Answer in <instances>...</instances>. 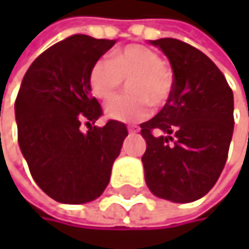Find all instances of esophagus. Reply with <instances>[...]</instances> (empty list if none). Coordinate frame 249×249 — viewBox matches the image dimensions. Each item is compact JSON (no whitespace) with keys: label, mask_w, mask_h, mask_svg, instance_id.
I'll return each mask as SVG.
<instances>
[{"label":"esophagus","mask_w":249,"mask_h":249,"mask_svg":"<svg viewBox=\"0 0 249 249\" xmlns=\"http://www.w3.org/2000/svg\"><path fill=\"white\" fill-rule=\"evenodd\" d=\"M128 132H129V134H135V132H138V128H135V126H129V128H128Z\"/></svg>","instance_id":"34e87169"}]
</instances>
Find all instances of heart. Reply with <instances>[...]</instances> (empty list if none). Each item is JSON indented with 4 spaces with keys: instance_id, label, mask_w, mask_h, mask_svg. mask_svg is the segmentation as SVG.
I'll return each instance as SVG.
<instances>
[{
    "instance_id": "heart-1",
    "label": "heart",
    "mask_w": 249,
    "mask_h": 249,
    "mask_svg": "<svg viewBox=\"0 0 249 249\" xmlns=\"http://www.w3.org/2000/svg\"><path fill=\"white\" fill-rule=\"evenodd\" d=\"M129 80V95L115 96L105 104V117L120 123H140L150 117L153 107H163L170 98L173 76L154 50L131 44L112 53L109 59H98L89 71V88L96 98H111Z\"/></svg>"
}]
</instances>
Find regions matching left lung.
Masks as SVG:
<instances>
[{
  "label": "left lung",
  "mask_w": 249,
  "mask_h": 249,
  "mask_svg": "<svg viewBox=\"0 0 249 249\" xmlns=\"http://www.w3.org/2000/svg\"><path fill=\"white\" fill-rule=\"evenodd\" d=\"M150 43L169 59L173 88L163 109L140 125L147 142L141 159L145 183L160 199L195 202L224 170L233 132V93L200 50L176 38Z\"/></svg>",
  "instance_id": "8db88e82"
}]
</instances>
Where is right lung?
<instances>
[{
  "mask_svg": "<svg viewBox=\"0 0 249 249\" xmlns=\"http://www.w3.org/2000/svg\"><path fill=\"white\" fill-rule=\"evenodd\" d=\"M117 40L75 34L43 52L28 68L16 101L18 145L38 187L52 199L82 205L107 189L128 135L120 121L96 126L99 102L89 71ZM85 121L88 133L78 126Z\"/></svg>",
  "mask_w": 249,
  "mask_h": 249,
  "instance_id": "right-lung-1",
  "label": "right lung"
}]
</instances>
